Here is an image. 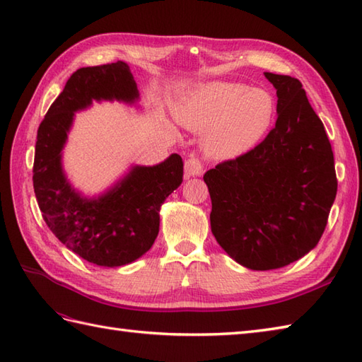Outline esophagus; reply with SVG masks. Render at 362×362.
Here are the masks:
<instances>
[{
    "label": "esophagus",
    "instance_id": "esophagus-1",
    "mask_svg": "<svg viewBox=\"0 0 362 362\" xmlns=\"http://www.w3.org/2000/svg\"><path fill=\"white\" fill-rule=\"evenodd\" d=\"M202 173H204V165L197 157L191 156L185 160V175L187 177H196V175H201Z\"/></svg>",
    "mask_w": 362,
    "mask_h": 362
}]
</instances>
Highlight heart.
<instances>
[{
    "label": "heart",
    "instance_id": "1",
    "mask_svg": "<svg viewBox=\"0 0 362 362\" xmlns=\"http://www.w3.org/2000/svg\"><path fill=\"white\" fill-rule=\"evenodd\" d=\"M275 99L263 88L236 82L197 87L177 107V118L193 132H205L213 158H235L255 146L275 118Z\"/></svg>",
    "mask_w": 362,
    "mask_h": 362
}]
</instances>
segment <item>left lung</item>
<instances>
[{"label": "left lung", "mask_w": 362, "mask_h": 362, "mask_svg": "<svg viewBox=\"0 0 362 362\" xmlns=\"http://www.w3.org/2000/svg\"><path fill=\"white\" fill-rule=\"evenodd\" d=\"M264 76L279 98L275 127L204 175L214 238L253 271L288 266L316 247L337 191L332 144L302 82Z\"/></svg>", "instance_id": "left-lung-1"}]
</instances>
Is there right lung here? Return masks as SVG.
Instances as JSON below:
<instances>
[{
	"instance_id": "1",
	"label": "right lung",
	"mask_w": 362,
	"mask_h": 362,
	"mask_svg": "<svg viewBox=\"0 0 362 362\" xmlns=\"http://www.w3.org/2000/svg\"><path fill=\"white\" fill-rule=\"evenodd\" d=\"M138 88L129 65L79 68L49 107L37 130L33 182L42 216L59 241L88 263L118 267L148 252L158 235L160 206L183 179L182 157L156 166H134L99 197H83L66 180L62 149L74 112L93 101L134 104Z\"/></svg>"
}]
</instances>
